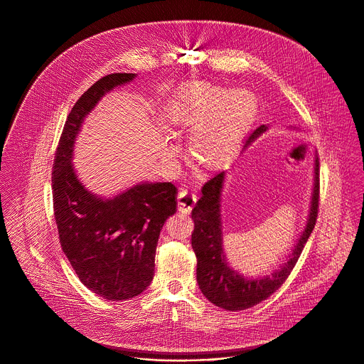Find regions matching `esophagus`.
Masks as SVG:
<instances>
[{
    "label": "esophagus",
    "mask_w": 364,
    "mask_h": 364,
    "mask_svg": "<svg viewBox=\"0 0 364 364\" xmlns=\"http://www.w3.org/2000/svg\"><path fill=\"white\" fill-rule=\"evenodd\" d=\"M196 203V195L188 189H181L178 193V209L182 213H191Z\"/></svg>",
    "instance_id": "esophagus-1"
}]
</instances>
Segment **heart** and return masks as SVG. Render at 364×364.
Instances as JSON below:
<instances>
[{
	"instance_id": "obj_1",
	"label": "heart",
	"mask_w": 364,
	"mask_h": 364,
	"mask_svg": "<svg viewBox=\"0 0 364 364\" xmlns=\"http://www.w3.org/2000/svg\"><path fill=\"white\" fill-rule=\"evenodd\" d=\"M254 112V96L232 89L195 82L182 86L164 109L165 119L182 128H193L188 148L200 164L213 166L229 154Z\"/></svg>"
}]
</instances>
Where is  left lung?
<instances>
[{
  "label": "left lung",
  "mask_w": 364,
  "mask_h": 364,
  "mask_svg": "<svg viewBox=\"0 0 364 364\" xmlns=\"http://www.w3.org/2000/svg\"><path fill=\"white\" fill-rule=\"evenodd\" d=\"M267 125H259L248 138V144L267 131ZM314 189L306 226L298 239L292 254L271 275L248 278L235 271L223 252L220 198L226 172H219L202 188V198L192 210L195 229L192 233V248L198 258L196 279L202 294L216 306L226 311H242L251 308L272 295L288 278L295 267L305 244L308 242L318 218L319 208V161L315 158Z\"/></svg>",
  "instance_id": "left-lung-1"
}]
</instances>
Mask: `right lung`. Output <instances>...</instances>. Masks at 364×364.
<instances>
[{"instance_id":"add662e5","label":"right lung","mask_w":364,"mask_h":364,"mask_svg":"<svg viewBox=\"0 0 364 364\" xmlns=\"http://www.w3.org/2000/svg\"><path fill=\"white\" fill-rule=\"evenodd\" d=\"M135 73H112L89 87L69 113L52 168L53 215L65 255L82 284L107 301H125L151 284L165 220L176 212L171 182H142L114 198H100L79 181L72 159L86 116Z\"/></svg>"}]
</instances>
